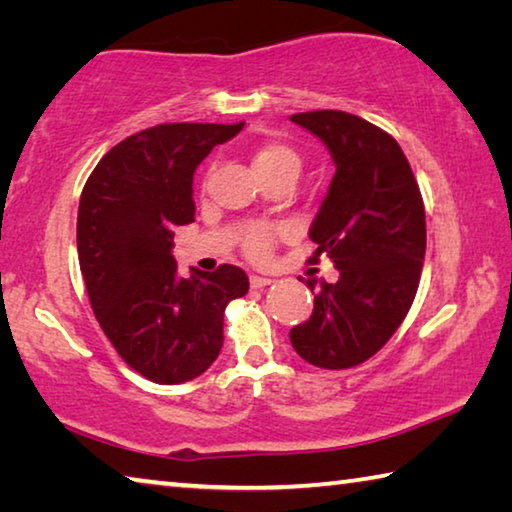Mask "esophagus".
Segmentation results:
<instances>
[{
  "label": "esophagus",
  "instance_id": "esophagus-1",
  "mask_svg": "<svg viewBox=\"0 0 512 512\" xmlns=\"http://www.w3.org/2000/svg\"><path fill=\"white\" fill-rule=\"evenodd\" d=\"M271 282H273L271 277H266V275H250V287L253 289H264Z\"/></svg>",
  "mask_w": 512,
  "mask_h": 512
}]
</instances>
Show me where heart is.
Listing matches in <instances>:
<instances>
[{
	"label": "heart",
	"mask_w": 512,
	"mask_h": 512,
	"mask_svg": "<svg viewBox=\"0 0 512 512\" xmlns=\"http://www.w3.org/2000/svg\"><path fill=\"white\" fill-rule=\"evenodd\" d=\"M250 167L257 173V178L275 176V173H289V176L298 178L302 158L291 144L280 140H266L250 151ZM275 237L277 232L273 228H264V225L262 228H253L246 237V253L255 259L268 257L275 244Z\"/></svg>",
	"instance_id": "heart-1"
}]
</instances>
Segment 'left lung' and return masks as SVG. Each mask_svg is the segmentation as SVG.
I'll return each instance as SVG.
<instances>
[{
    "label": "left lung",
    "mask_w": 512,
    "mask_h": 512,
    "mask_svg": "<svg viewBox=\"0 0 512 512\" xmlns=\"http://www.w3.org/2000/svg\"><path fill=\"white\" fill-rule=\"evenodd\" d=\"M332 155L336 173L309 228V257L332 259L339 280L316 291L309 320L291 329L311 366L343 370L384 348L409 314L420 284L427 223L411 164L391 135L341 110L291 115ZM316 280H307L314 291Z\"/></svg>",
    "instance_id": "obj_1"
}]
</instances>
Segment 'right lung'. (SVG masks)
I'll return each mask as SVG.
<instances>
[{
    "label": "right lung",
    "instance_id": "obj_1",
    "mask_svg": "<svg viewBox=\"0 0 512 512\" xmlns=\"http://www.w3.org/2000/svg\"><path fill=\"white\" fill-rule=\"evenodd\" d=\"M239 124H160L103 155L83 187L76 221L90 305L119 357L155 384H183L212 366L223 314L248 275L221 264L180 277L173 230L194 221V171Z\"/></svg>",
    "mask_w": 512,
    "mask_h": 512
}]
</instances>
